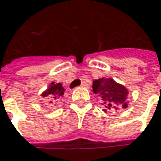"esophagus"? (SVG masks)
Here are the masks:
<instances>
[{
	"mask_svg": "<svg viewBox=\"0 0 161 161\" xmlns=\"http://www.w3.org/2000/svg\"><path fill=\"white\" fill-rule=\"evenodd\" d=\"M80 86H81V87H86V86H87V83H86L85 81H83V82L81 83V85H80Z\"/></svg>",
	"mask_w": 161,
	"mask_h": 161,
	"instance_id": "esophagus-1",
	"label": "esophagus"
}]
</instances>
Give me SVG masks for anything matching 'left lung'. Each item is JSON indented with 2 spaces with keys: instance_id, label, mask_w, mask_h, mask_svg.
<instances>
[{
  "instance_id": "1",
  "label": "left lung",
  "mask_w": 161,
  "mask_h": 161,
  "mask_svg": "<svg viewBox=\"0 0 161 161\" xmlns=\"http://www.w3.org/2000/svg\"><path fill=\"white\" fill-rule=\"evenodd\" d=\"M93 93L100 97L103 111L125 109L128 107V90L112 78H102L93 80Z\"/></svg>"
}]
</instances>
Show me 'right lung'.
<instances>
[{
	"label": "right lung",
	"instance_id": "1",
	"mask_svg": "<svg viewBox=\"0 0 161 161\" xmlns=\"http://www.w3.org/2000/svg\"><path fill=\"white\" fill-rule=\"evenodd\" d=\"M64 88L62 86V84L55 83L53 81L48 86V89L41 94V97H46L49 104L56 105L55 103L58 102L60 97L64 95Z\"/></svg>",
	"mask_w": 161,
	"mask_h": 161
}]
</instances>
